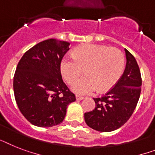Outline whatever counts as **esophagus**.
Here are the masks:
<instances>
[{"mask_svg":"<svg viewBox=\"0 0 155 155\" xmlns=\"http://www.w3.org/2000/svg\"><path fill=\"white\" fill-rule=\"evenodd\" d=\"M75 98H76L77 100H82V99H84V96H81V95H75Z\"/></svg>","mask_w":155,"mask_h":155,"instance_id":"1","label":"esophagus"}]
</instances>
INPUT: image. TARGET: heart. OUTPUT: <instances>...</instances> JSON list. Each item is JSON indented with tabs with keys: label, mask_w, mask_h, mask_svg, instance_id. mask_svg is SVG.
I'll return each instance as SVG.
<instances>
[{
	"label": "heart",
	"mask_w": 155,
	"mask_h": 155,
	"mask_svg": "<svg viewBox=\"0 0 155 155\" xmlns=\"http://www.w3.org/2000/svg\"><path fill=\"white\" fill-rule=\"evenodd\" d=\"M125 57L117 48L104 45H80L74 49L72 56H65L60 62V71L68 84H72L84 69L86 76L72 86L75 92L87 95L98 89L106 91L114 86L121 77Z\"/></svg>",
	"instance_id": "b5f03b06"
}]
</instances>
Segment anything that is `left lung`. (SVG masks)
<instances>
[{"label": "left lung", "mask_w": 155, "mask_h": 155, "mask_svg": "<svg viewBox=\"0 0 155 155\" xmlns=\"http://www.w3.org/2000/svg\"><path fill=\"white\" fill-rule=\"evenodd\" d=\"M127 64L115 85L101 97L94 98L95 109L84 114L87 125L110 132L121 127L134 112L140 97L142 77L134 56L125 49Z\"/></svg>", "instance_id": "1"}]
</instances>
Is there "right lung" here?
<instances>
[{"instance_id":"1","label":"right lung","mask_w":155,"mask_h":155,"mask_svg":"<svg viewBox=\"0 0 155 155\" xmlns=\"http://www.w3.org/2000/svg\"><path fill=\"white\" fill-rule=\"evenodd\" d=\"M70 43L49 39L28 49L19 61L14 77L15 99L25 119L40 127L63 122L75 94L64 83L60 62Z\"/></svg>"}]
</instances>
